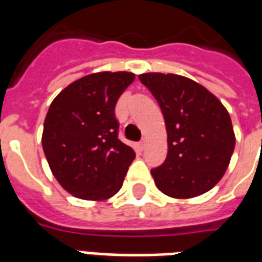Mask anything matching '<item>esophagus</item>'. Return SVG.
I'll return each instance as SVG.
<instances>
[{
  "label": "esophagus",
  "instance_id": "obj_1",
  "mask_svg": "<svg viewBox=\"0 0 262 262\" xmlns=\"http://www.w3.org/2000/svg\"><path fill=\"white\" fill-rule=\"evenodd\" d=\"M139 148H140V149H141V151H143L144 148H145V140H141V141H140V143H139Z\"/></svg>",
  "mask_w": 262,
  "mask_h": 262
}]
</instances>
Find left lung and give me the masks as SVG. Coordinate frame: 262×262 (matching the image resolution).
Instances as JSON below:
<instances>
[{
  "label": "left lung",
  "instance_id": "8db88e82",
  "mask_svg": "<svg viewBox=\"0 0 262 262\" xmlns=\"http://www.w3.org/2000/svg\"><path fill=\"white\" fill-rule=\"evenodd\" d=\"M139 79L156 99L167 129V156L151 170L155 185L174 199L203 194L222 179L235 147L227 110L183 76L144 73Z\"/></svg>",
  "mask_w": 262,
  "mask_h": 262
}]
</instances>
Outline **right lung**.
Segmentation results:
<instances>
[{"mask_svg": "<svg viewBox=\"0 0 262 262\" xmlns=\"http://www.w3.org/2000/svg\"><path fill=\"white\" fill-rule=\"evenodd\" d=\"M135 80L102 72L76 80L53 100L42 145L61 186L83 200H106L121 189L135 151L118 139L117 100Z\"/></svg>", "mask_w": 262, "mask_h": 262, "instance_id": "right-lung-1", "label": "right lung"}]
</instances>
